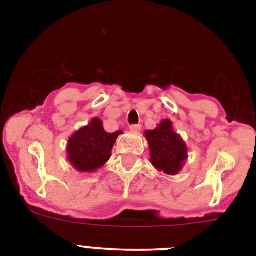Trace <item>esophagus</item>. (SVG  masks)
Masks as SVG:
<instances>
[{
	"instance_id": "34e87169",
	"label": "esophagus",
	"mask_w": 256,
	"mask_h": 256,
	"mask_svg": "<svg viewBox=\"0 0 256 256\" xmlns=\"http://www.w3.org/2000/svg\"><path fill=\"white\" fill-rule=\"evenodd\" d=\"M130 130H132V132H140V124H130Z\"/></svg>"
}]
</instances>
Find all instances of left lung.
Returning a JSON list of instances; mask_svg holds the SVG:
<instances>
[{
    "mask_svg": "<svg viewBox=\"0 0 256 256\" xmlns=\"http://www.w3.org/2000/svg\"><path fill=\"white\" fill-rule=\"evenodd\" d=\"M146 138L150 146L152 164L164 174H176L187 158V148L172 130L170 120H162L156 128L148 130Z\"/></svg>",
    "mask_w": 256,
    "mask_h": 256,
    "instance_id": "1",
    "label": "left lung"
}]
</instances>
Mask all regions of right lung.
Listing matches in <instances>:
<instances>
[{
	"label": "right lung",
	"mask_w": 256,
	"mask_h": 256,
	"mask_svg": "<svg viewBox=\"0 0 256 256\" xmlns=\"http://www.w3.org/2000/svg\"><path fill=\"white\" fill-rule=\"evenodd\" d=\"M120 132H104L102 120L94 118L90 124L70 136L68 146L70 164L80 171L100 168L112 156V148Z\"/></svg>",
	"instance_id": "obj_1"
}]
</instances>
